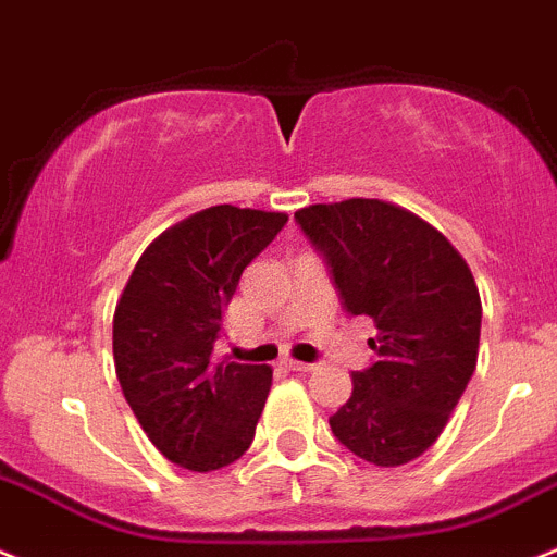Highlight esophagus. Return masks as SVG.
I'll return each instance as SVG.
<instances>
[{"label": "esophagus", "mask_w": 557, "mask_h": 557, "mask_svg": "<svg viewBox=\"0 0 557 557\" xmlns=\"http://www.w3.org/2000/svg\"><path fill=\"white\" fill-rule=\"evenodd\" d=\"M285 367L294 372H312L315 370V364H310V361H296V359H285Z\"/></svg>", "instance_id": "obj_1"}]
</instances>
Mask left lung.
Masks as SVG:
<instances>
[{
    "mask_svg": "<svg viewBox=\"0 0 557 557\" xmlns=\"http://www.w3.org/2000/svg\"><path fill=\"white\" fill-rule=\"evenodd\" d=\"M332 263L350 315H367L377 361L329 419L345 449L381 468L422 457L449 424L479 359L482 299L466 258L419 214L348 198L294 214Z\"/></svg>",
    "mask_w": 557,
    "mask_h": 557,
    "instance_id": "left-lung-1",
    "label": "left lung"
}]
</instances>
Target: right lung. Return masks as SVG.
Returning <instances> with one entry per match:
<instances>
[{
	"instance_id": "obj_1",
	"label": "right lung",
	"mask_w": 557,
	"mask_h": 557,
	"mask_svg": "<svg viewBox=\"0 0 557 557\" xmlns=\"http://www.w3.org/2000/svg\"><path fill=\"white\" fill-rule=\"evenodd\" d=\"M285 212L201 209L158 236L113 310V364L124 399L165 460L196 473L250 449L272 367L214 359L223 315Z\"/></svg>"
}]
</instances>
